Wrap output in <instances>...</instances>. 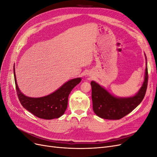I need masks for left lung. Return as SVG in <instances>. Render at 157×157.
Listing matches in <instances>:
<instances>
[{"instance_id":"1","label":"left lung","mask_w":157,"mask_h":157,"mask_svg":"<svg viewBox=\"0 0 157 157\" xmlns=\"http://www.w3.org/2000/svg\"><path fill=\"white\" fill-rule=\"evenodd\" d=\"M146 59V68L144 82L134 96L119 98L114 96L107 89L94 80L91 82L93 110L99 117L108 120H118L127 115L138 106L146 93L148 82V70Z\"/></svg>"}]
</instances>
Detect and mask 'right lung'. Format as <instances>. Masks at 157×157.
Returning a JSON list of instances; mask_svg holds the SVG:
<instances>
[{"label": "right lung", "instance_id": "obj_1", "mask_svg": "<svg viewBox=\"0 0 157 157\" xmlns=\"http://www.w3.org/2000/svg\"><path fill=\"white\" fill-rule=\"evenodd\" d=\"M13 75L17 96L22 106L35 116L46 120L58 118L63 115L67 107L69 94L82 80L80 77L73 78L49 95L31 98L26 96L18 88L14 66Z\"/></svg>", "mask_w": 157, "mask_h": 157}]
</instances>
